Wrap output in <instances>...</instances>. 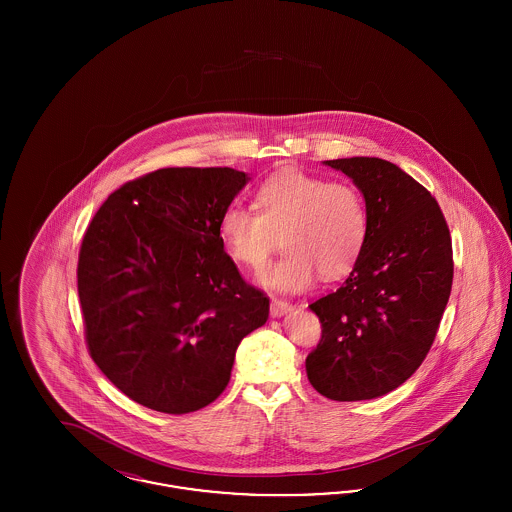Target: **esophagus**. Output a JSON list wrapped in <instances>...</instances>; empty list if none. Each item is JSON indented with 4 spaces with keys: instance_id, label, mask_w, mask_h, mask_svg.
I'll list each match as a JSON object with an SVG mask.
<instances>
[{
    "instance_id": "1",
    "label": "esophagus",
    "mask_w": 512,
    "mask_h": 512,
    "mask_svg": "<svg viewBox=\"0 0 512 512\" xmlns=\"http://www.w3.org/2000/svg\"><path fill=\"white\" fill-rule=\"evenodd\" d=\"M290 309H292V305H290L286 299H276V297H272V301H270V315H272V317H282V315H286Z\"/></svg>"
}]
</instances>
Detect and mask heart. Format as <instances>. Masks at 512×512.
Wrapping results in <instances>:
<instances>
[{
	"mask_svg": "<svg viewBox=\"0 0 512 512\" xmlns=\"http://www.w3.org/2000/svg\"><path fill=\"white\" fill-rule=\"evenodd\" d=\"M257 211L228 205L219 219L220 242L245 267L265 265L280 244L286 253L259 274L276 292H303L318 272L338 280L365 247L368 215L361 192L343 180L303 171L270 176L255 197Z\"/></svg>",
	"mask_w": 512,
	"mask_h": 512,
	"instance_id": "heart-1",
	"label": "heart"
}]
</instances>
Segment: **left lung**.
<instances>
[{
    "label": "left lung",
    "mask_w": 512,
    "mask_h": 512,
    "mask_svg": "<svg viewBox=\"0 0 512 512\" xmlns=\"http://www.w3.org/2000/svg\"><path fill=\"white\" fill-rule=\"evenodd\" d=\"M365 197L368 234L340 290L311 303L322 338L305 368L334 401H363L407 382L438 334L453 284V249L432 194L378 157L324 161Z\"/></svg>",
    "instance_id": "8db88e82"
}]
</instances>
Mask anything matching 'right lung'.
Wrapping results in <instances>:
<instances>
[{
  "mask_svg": "<svg viewBox=\"0 0 512 512\" xmlns=\"http://www.w3.org/2000/svg\"><path fill=\"white\" fill-rule=\"evenodd\" d=\"M249 176L159 169L126 182L90 222L78 297L99 370L147 409L199 411L230 382L236 349L268 318L220 242L222 211Z\"/></svg>",
  "mask_w": 512,
  "mask_h": 512,
  "instance_id": "add662e5",
  "label": "right lung"
}]
</instances>
